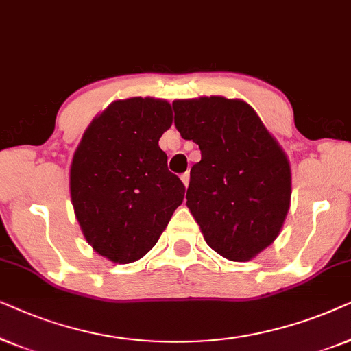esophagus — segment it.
Returning <instances> with one entry per match:
<instances>
[{
  "mask_svg": "<svg viewBox=\"0 0 351 351\" xmlns=\"http://www.w3.org/2000/svg\"><path fill=\"white\" fill-rule=\"evenodd\" d=\"M181 181H183V184L186 186V188H188V184H189V173H183V175H181Z\"/></svg>",
  "mask_w": 351,
  "mask_h": 351,
  "instance_id": "1",
  "label": "esophagus"
}]
</instances>
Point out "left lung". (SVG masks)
<instances>
[{
  "instance_id": "8db88e82",
  "label": "left lung",
  "mask_w": 351,
  "mask_h": 351,
  "mask_svg": "<svg viewBox=\"0 0 351 351\" xmlns=\"http://www.w3.org/2000/svg\"><path fill=\"white\" fill-rule=\"evenodd\" d=\"M175 127L199 144L186 199L204 239L224 258L247 261L276 239L291 204V167L244 101L173 102Z\"/></svg>"
}]
</instances>
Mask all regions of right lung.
<instances>
[{
    "label": "right lung",
    "instance_id": "right-lung-1",
    "mask_svg": "<svg viewBox=\"0 0 351 351\" xmlns=\"http://www.w3.org/2000/svg\"><path fill=\"white\" fill-rule=\"evenodd\" d=\"M171 121L167 101H115L93 120L73 154L75 217L88 244L115 263L146 255L184 199V184L168 171L158 147Z\"/></svg>",
    "mask_w": 351,
    "mask_h": 351
}]
</instances>
